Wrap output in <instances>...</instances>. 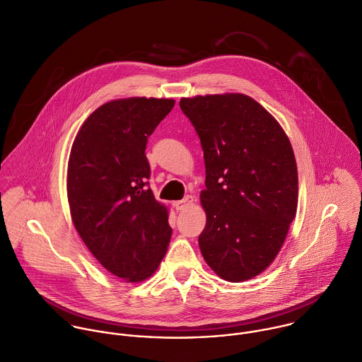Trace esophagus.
<instances>
[{"label": "esophagus", "instance_id": "1", "mask_svg": "<svg viewBox=\"0 0 362 362\" xmlns=\"http://www.w3.org/2000/svg\"><path fill=\"white\" fill-rule=\"evenodd\" d=\"M193 200H194V197L190 196V194H187V196H185V199H182V200H179V202H175L173 206H175L176 210H185V209H187V207L193 203Z\"/></svg>", "mask_w": 362, "mask_h": 362}]
</instances>
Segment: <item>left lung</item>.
<instances>
[{
	"label": "left lung",
	"instance_id": "left-lung-1",
	"mask_svg": "<svg viewBox=\"0 0 362 362\" xmlns=\"http://www.w3.org/2000/svg\"><path fill=\"white\" fill-rule=\"evenodd\" d=\"M204 152L207 265L228 282L264 272L285 243L298 209V168L279 122L254 98L213 94L182 98Z\"/></svg>",
	"mask_w": 362,
	"mask_h": 362
}]
</instances>
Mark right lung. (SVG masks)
<instances>
[{
    "label": "right lung",
    "instance_id": "add662e5",
    "mask_svg": "<svg viewBox=\"0 0 362 362\" xmlns=\"http://www.w3.org/2000/svg\"><path fill=\"white\" fill-rule=\"evenodd\" d=\"M175 100L131 97L103 104L81 125L67 166L73 224L94 258L127 282L148 279L172 237L145 155L148 136Z\"/></svg>",
    "mask_w": 362,
    "mask_h": 362
}]
</instances>
